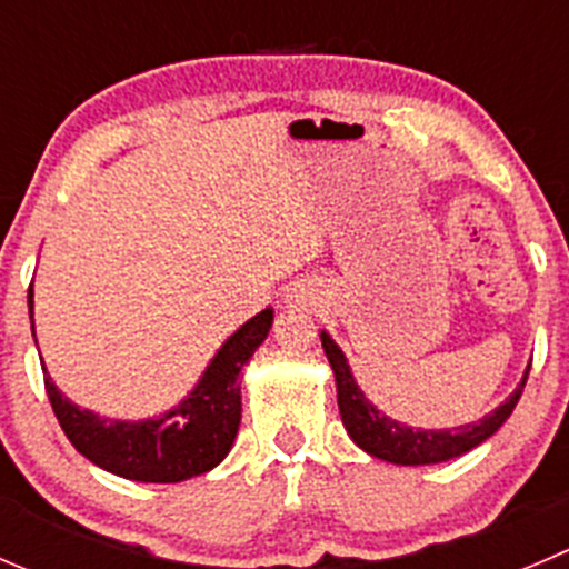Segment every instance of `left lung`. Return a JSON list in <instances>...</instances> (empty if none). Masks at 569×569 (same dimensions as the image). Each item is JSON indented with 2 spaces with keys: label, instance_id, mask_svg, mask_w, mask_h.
I'll list each match as a JSON object with an SVG mask.
<instances>
[{
  "label": "left lung",
  "instance_id": "1",
  "mask_svg": "<svg viewBox=\"0 0 569 569\" xmlns=\"http://www.w3.org/2000/svg\"><path fill=\"white\" fill-rule=\"evenodd\" d=\"M319 336H322L325 356H328L330 367H333L336 395H339V413L350 439L358 448L367 450L369 456H375V459L391 461V465L402 467L439 465V461H450L456 459V456L470 453L472 448L487 442V439L498 431L500 425L511 417L522 389H526L528 369H526L522 383L511 391L509 400L500 402L495 411H489L487 417L478 419V422L459 425V428H445V431H422V428H408V425L397 422V419L378 411V408L363 397V391L358 389L356 378H352L350 372V363H347L339 345H336L325 330Z\"/></svg>",
  "mask_w": 569,
  "mask_h": 569
}]
</instances>
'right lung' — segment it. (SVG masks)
Wrapping results in <instances>:
<instances>
[{"label": "right lung", "mask_w": 569, "mask_h": 569, "mask_svg": "<svg viewBox=\"0 0 569 569\" xmlns=\"http://www.w3.org/2000/svg\"><path fill=\"white\" fill-rule=\"evenodd\" d=\"M32 317V286L27 291ZM272 308L241 325L213 356L200 383L172 411L141 422L104 419L88 408H77L49 378L43 367V386L60 428L86 456L113 476L141 483H178L213 470L233 448L241 422L239 372L261 347L272 328ZM36 336V325H32Z\"/></svg>", "instance_id": "obj_1"}]
</instances>
